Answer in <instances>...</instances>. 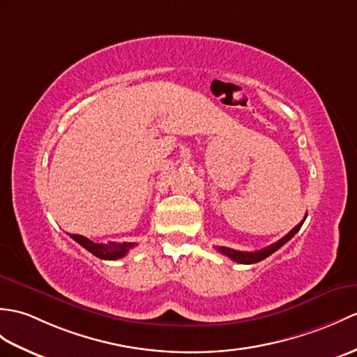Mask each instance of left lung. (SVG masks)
<instances>
[{"mask_svg":"<svg viewBox=\"0 0 357 357\" xmlns=\"http://www.w3.org/2000/svg\"><path fill=\"white\" fill-rule=\"evenodd\" d=\"M305 218H307V214H305L304 219H303L300 223H298V225H296L292 231H289V233H287L284 237H281V238L278 240V242L272 243V245H269V246H266V248H263V250H260V251H255V252H242V251L231 250V248H225V246H218L216 250H218L219 252H222L223 255L229 257L231 260L237 261V263H242V264L259 263V261L266 259V257H269L272 252H275L277 250H280V248L283 246L284 243H287L289 240H291V238L298 233V231H300V228L303 227V223H304Z\"/></svg>","mask_w":357,"mask_h":357,"instance_id":"8db88e82","label":"left lung"}]
</instances>
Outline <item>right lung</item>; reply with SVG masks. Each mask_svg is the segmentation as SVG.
Returning <instances> with one entry per match:
<instances>
[{
	"label": "right lung",
	"mask_w": 357,
	"mask_h": 357,
	"mask_svg": "<svg viewBox=\"0 0 357 357\" xmlns=\"http://www.w3.org/2000/svg\"><path fill=\"white\" fill-rule=\"evenodd\" d=\"M71 237L76 240V242L84 246L86 251H89L93 255L98 257L102 260H117L121 259L128 254V251L130 248H134L135 243L130 242H123V243H117V242H109V243H96L93 240H89L84 236L79 234H71Z\"/></svg>",
	"instance_id": "1"
}]
</instances>
